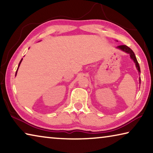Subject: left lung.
Listing matches in <instances>:
<instances>
[{"label": "left lung", "instance_id": "8db88e82", "mask_svg": "<svg viewBox=\"0 0 153 153\" xmlns=\"http://www.w3.org/2000/svg\"><path fill=\"white\" fill-rule=\"evenodd\" d=\"M117 48L120 49V50L122 51L123 52H125V53H126L129 54V56H130V58L132 59L134 63H135L136 67L137 70H138V74H140V65H139V64L138 63V61H137V59H136L135 54H134L133 51L131 50L130 48H129L128 46H127L126 45L118 46H117ZM140 81H141V79H140V77H139V82H140Z\"/></svg>", "mask_w": 153, "mask_h": 153}]
</instances>
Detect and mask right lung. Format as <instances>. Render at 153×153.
I'll use <instances>...</instances> for the list:
<instances>
[{
	"instance_id": "add662e5",
	"label": "right lung",
	"mask_w": 153,
	"mask_h": 153,
	"mask_svg": "<svg viewBox=\"0 0 153 153\" xmlns=\"http://www.w3.org/2000/svg\"><path fill=\"white\" fill-rule=\"evenodd\" d=\"M22 60H23V59H22V60L20 61V62H19V65H18V67H17V71H16V73H15V76H17V71H18V69H19V65H20V64H21V63H22Z\"/></svg>"
}]
</instances>
